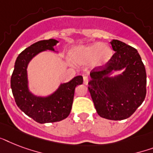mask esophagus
Returning a JSON list of instances; mask_svg holds the SVG:
<instances>
[{"instance_id":"esophagus-1","label":"esophagus","mask_w":153,"mask_h":153,"mask_svg":"<svg viewBox=\"0 0 153 153\" xmlns=\"http://www.w3.org/2000/svg\"><path fill=\"white\" fill-rule=\"evenodd\" d=\"M89 82V78L87 76H84L83 77V82L85 85H87Z\"/></svg>"}]
</instances>
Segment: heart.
<instances>
[{
    "mask_svg": "<svg viewBox=\"0 0 153 153\" xmlns=\"http://www.w3.org/2000/svg\"><path fill=\"white\" fill-rule=\"evenodd\" d=\"M113 56L111 48L105 43L79 45L69 51V59L75 65H86L100 67L106 65Z\"/></svg>",
    "mask_w": 153,
    "mask_h": 153,
    "instance_id": "1",
    "label": "heart"
}]
</instances>
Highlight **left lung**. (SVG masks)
<instances>
[{"instance_id": "obj_1", "label": "left lung", "mask_w": 153, "mask_h": 153, "mask_svg": "<svg viewBox=\"0 0 153 153\" xmlns=\"http://www.w3.org/2000/svg\"><path fill=\"white\" fill-rule=\"evenodd\" d=\"M110 44L115 54L105 67L91 72L88 89L98 115L119 121L129 117L145 100L146 71L137 49L117 39ZM114 71L123 72L112 76Z\"/></svg>"}]
</instances>
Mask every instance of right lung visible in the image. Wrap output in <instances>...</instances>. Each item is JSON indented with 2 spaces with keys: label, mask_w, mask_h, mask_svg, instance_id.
Instances as JSON below:
<instances>
[{
  "label": "right lung",
  "mask_w": 153,
  "mask_h": 153,
  "mask_svg": "<svg viewBox=\"0 0 153 153\" xmlns=\"http://www.w3.org/2000/svg\"><path fill=\"white\" fill-rule=\"evenodd\" d=\"M59 43L54 39L40 40L24 50L16 58L11 77V88L17 106L38 123H51L67 118L71 113L74 90L83 82L81 75L68 82L61 83L53 93L46 96L36 95L30 91L27 67L33 58L45 51H55Z\"/></svg>",
  "instance_id": "obj_1"
}]
</instances>
